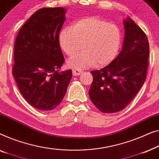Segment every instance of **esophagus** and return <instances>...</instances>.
Masks as SVG:
<instances>
[{
    "label": "esophagus",
    "instance_id": "34e87169",
    "mask_svg": "<svg viewBox=\"0 0 159 159\" xmlns=\"http://www.w3.org/2000/svg\"><path fill=\"white\" fill-rule=\"evenodd\" d=\"M73 75L74 76H76V75H79L80 73H81L83 71L80 69H73Z\"/></svg>",
    "mask_w": 159,
    "mask_h": 159
}]
</instances>
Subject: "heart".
<instances>
[{"mask_svg":"<svg viewBox=\"0 0 159 159\" xmlns=\"http://www.w3.org/2000/svg\"><path fill=\"white\" fill-rule=\"evenodd\" d=\"M119 26L97 16H88L73 22L71 27L62 29L59 44L69 57L84 51L68 61L74 68H85L108 65L117 56L121 44Z\"/></svg>","mask_w":159,"mask_h":159,"instance_id":"heart-1","label":"heart"}]
</instances>
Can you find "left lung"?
<instances>
[{"label": "left lung", "instance_id": "8db88e82", "mask_svg": "<svg viewBox=\"0 0 159 159\" xmlns=\"http://www.w3.org/2000/svg\"><path fill=\"white\" fill-rule=\"evenodd\" d=\"M123 21L122 51L108 66L91 72L93 81L89 97L103 113H115L125 109L146 79L149 57L147 36L130 18Z\"/></svg>", "mask_w": 159, "mask_h": 159}]
</instances>
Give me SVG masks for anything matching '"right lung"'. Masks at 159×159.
Returning a JSON list of instances; mask_svg holds the SVG:
<instances>
[{"instance_id": "obj_1", "label": "right lung", "mask_w": 159, "mask_h": 159, "mask_svg": "<svg viewBox=\"0 0 159 159\" xmlns=\"http://www.w3.org/2000/svg\"><path fill=\"white\" fill-rule=\"evenodd\" d=\"M66 13L62 7L40 8L22 26L15 41L13 75L23 97L39 110L54 109L72 79L71 70L60 71L65 59L59 34Z\"/></svg>"}]
</instances>
